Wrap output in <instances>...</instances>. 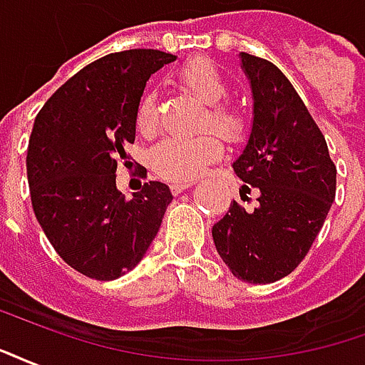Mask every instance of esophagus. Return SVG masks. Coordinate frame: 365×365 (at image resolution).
Segmentation results:
<instances>
[{"instance_id": "obj_1", "label": "esophagus", "mask_w": 365, "mask_h": 365, "mask_svg": "<svg viewBox=\"0 0 365 365\" xmlns=\"http://www.w3.org/2000/svg\"><path fill=\"white\" fill-rule=\"evenodd\" d=\"M191 185H193V182H174L172 183V193L178 195V193H182L183 190H187Z\"/></svg>"}]
</instances>
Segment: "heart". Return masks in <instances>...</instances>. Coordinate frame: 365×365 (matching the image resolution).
I'll list each match as a JSON object with an SVG mask.
<instances>
[{
  "label": "heart",
  "mask_w": 365,
  "mask_h": 365,
  "mask_svg": "<svg viewBox=\"0 0 365 365\" xmlns=\"http://www.w3.org/2000/svg\"><path fill=\"white\" fill-rule=\"evenodd\" d=\"M178 82L209 105L199 130H215L227 144H240L248 135V120L237 105L225 101L229 97V83L213 60L193 58L178 70ZM160 127V101L154 91H146L136 105V128L144 136H152ZM222 154V144L211 133L193 138H166L150 152L154 172L170 182H191L207 164Z\"/></svg>",
  "instance_id": "obj_1"
}]
</instances>
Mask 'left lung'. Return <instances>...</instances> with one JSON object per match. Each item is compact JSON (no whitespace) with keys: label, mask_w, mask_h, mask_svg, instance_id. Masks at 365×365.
Returning a JSON list of instances; mask_svg holds the SVG:
<instances>
[{"label":"left lung","mask_w":365,"mask_h":365,"mask_svg":"<svg viewBox=\"0 0 365 365\" xmlns=\"http://www.w3.org/2000/svg\"><path fill=\"white\" fill-rule=\"evenodd\" d=\"M254 97V123L235 174L240 197L213 227L217 252L238 279L274 283L303 262L336 195V166L321 128L291 82L269 60L240 54ZM248 199V197H246Z\"/></svg>","instance_id":"left-lung-1"}]
</instances>
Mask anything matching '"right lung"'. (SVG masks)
Listing matches in <instances>:
<instances>
[{"instance_id":"1","label":"right lung","mask_w":365,"mask_h":365,"mask_svg":"<svg viewBox=\"0 0 365 365\" xmlns=\"http://www.w3.org/2000/svg\"><path fill=\"white\" fill-rule=\"evenodd\" d=\"M174 60L148 48L107 54L72 76L36 115L27 148L33 211L60 258L86 277L111 282L135 268L172 201L160 182L144 183L127 201L115 175L120 164L130 166L125 148L135 143L146 80Z\"/></svg>"}]
</instances>
